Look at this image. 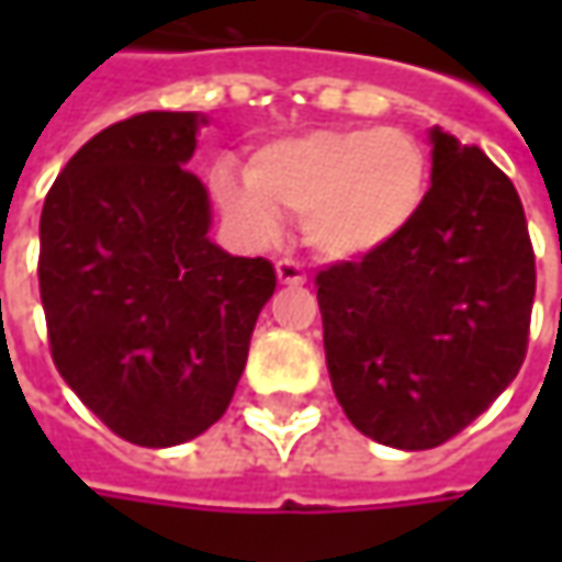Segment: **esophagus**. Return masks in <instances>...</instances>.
Masks as SVG:
<instances>
[{
  "instance_id": "34e87169",
  "label": "esophagus",
  "mask_w": 562,
  "mask_h": 562,
  "mask_svg": "<svg viewBox=\"0 0 562 562\" xmlns=\"http://www.w3.org/2000/svg\"><path fill=\"white\" fill-rule=\"evenodd\" d=\"M274 271H278V281H281V284H291V288L306 284V271H303L300 262H293V259H281V262L274 266Z\"/></svg>"
}]
</instances>
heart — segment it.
Wrapping results in <instances>:
<instances>
[{
	"mask_svg": "<svg viewBox=\"0 0 562 562\" xmlns=\"http://www.w3.org/2000/svg\"><path fill=\"white\" fill-rule=\"evenodd\" d=\"M247 178L215 168L212 190L227 215L262 237L278 231V212L300 215L318 252L353 259L387 247L416 222L428 159L400 127H328L266 143Z\"/></svg>",
	"mask_w": 562,
	"mask_h": 562,
	"instance_id": "obj_1",
	"label": "heart"
}]
</instances>
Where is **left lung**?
Masks as SVG:
<instances>
[{"mask_svg":"<svg viewBox=\"0 0 562 562\" xmlns=\"http://www.w3.org/2000/svg\"><path fill=\"white\" fill-rule=\"evenodd\" d=\"M337 403L366 438L428 450L460 435L529 350L535 249L507 175L431 127V187L387 247L315 274Z\"/></svg>","mask_w":562,"mask_h":562,"instance_id":"8db88e82","label":"left lung"}]
</instances>
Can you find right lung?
<instances>
[{"label": "right lung", "mask_w": 562, "mask_h": 562, "mask_svg": "<svg viewBox=\"0 0 562 562\" xmlns=\"http://www.w3.org/2000/svg\"><path fill=\"white\" fill-rule=\"evenodd\" d=\"M196 112H143L87 140L40 215V300L58 375L119 438L175 447L225 416L274 293L269 259L209 240L187 171Z\"/></svg>", "instance_id": "1"}]
</instances>
